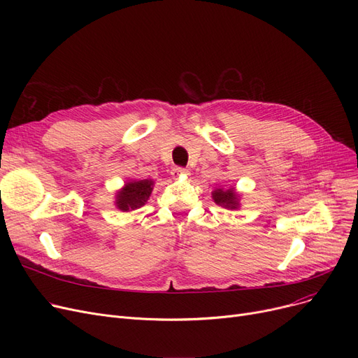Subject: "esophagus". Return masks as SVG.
<instances>
[{
    "label": "esophagus",
    "instance_id": "1",
    "mask_svg": "<svg viewBox=\"0 0 358 358\" xmlns=\"http://www.w3.org/2000/svg\"><path fill=\"white\" fill-rule=\"evenodd\" d=\"M171 174H173L174 178H178V177H181V176H189L190 171H189V169L182 168V166H176V168H173Z\"/></svg>",
    "mask_w": 358,
    "mask_h": 358
}]
</instances>
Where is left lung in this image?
Returning a JSON list of instances; mask_svg holds the SVG:
<instances>
[{"mask_svg":"<svg viewBox=\"0 0 358 358\" xmlns=\"http://www.w3.org/2000/svg\"><path fill=\"white\" fill-rule=\"evenodd\" d=\"M212 197L216 204L222 206V208H224V209L235 210L239 208V196L235 192V189H228V190L216 189L212 193Z\"/></svg>","mask_w":358,"mask_h":358,"instance_id":"left-lung-1","label":"left lung"}]
</instances>
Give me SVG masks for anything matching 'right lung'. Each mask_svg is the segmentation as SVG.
Wrapping results in <instances>:
<instances>
[{"label":"right lung","instance_id":"right-lung-1","mask_svg":"<svg viewBox=\"0 0 358 358\" xmlns=\"http://www.w3.org/2000/svg\"><path fill=\"white\" fill-rule=\"evenodd\" d=\"M154 189L152 180H131L117 192L116 206L122 212L136 210L148 201Z\"/></svg>","mask_w":358,"mask_h":358}]
</instances>
